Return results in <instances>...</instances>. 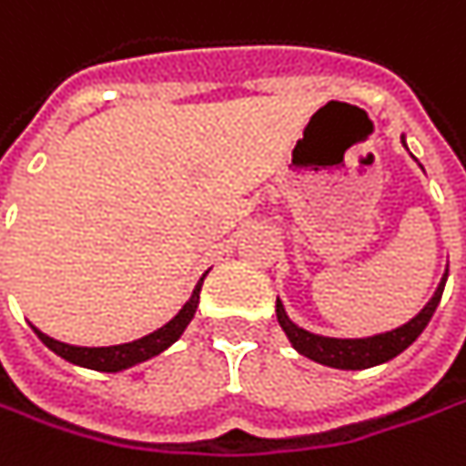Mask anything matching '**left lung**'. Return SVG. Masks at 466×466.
I'll return each instance as SVG.
<instances>
[{"mask_svg":"<svg viewBox=\"0 0 466 466\" xmlns=\"http://www.w3.org/2000/svg\"><path fill=\"white\" fill-rule=\"evenodd\" d=\"M401 144L407 147V136H401ZM446 278H449V268L443 272L438 289L431 296V301L409 322L393 328V330L375 333V336L367 338H330L312 333V330H304L289 317L280 299L275 301V312H278V322H280L283 333L289 336L291 346L301 357L317 361V364H325V367H333V370H370V367H378V364H385L388 360L399 357L401 351H407L409 346L420 338V333L428 328L432 312L441 304V296H443V289H446Z\"/></svg>","mask_w":466,"mask_h":466,"instance_id":"1","label":"left lung"}]
</instances>
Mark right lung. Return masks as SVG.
I'll return each mask as SVG.
<instances>
[{"label":"right lung","mask_w":466,"mask_h":466,"mask_svg":"<svg viewBox=\"0 0 466 466\" xmlns=\"http://www.w3.org/2000/svg\"><path fill=\"white\" fill-rule=\"evenodd\" d=\"M207 272L198 278L191 299L180 307V312L175 314L170 322H165L154 333L138 338V340H130V343H117V346H70V343H62V340H55V338H49L46 333H41L34 325L31 328H34L35 336L41 338V343L46 349H52L57 357L67 360L70 364H78V367H86V370H96V372H123V370H130V367H136L141 361L162 354L165 349H170L175 340L183 336V330L188 328V322L197 314L198 293H201V283H204Z\"/></svg>","instance_id":"right-lung-1"}]
</instances>
